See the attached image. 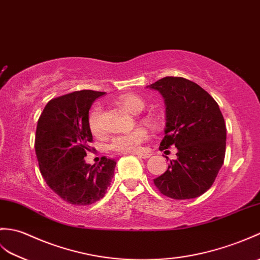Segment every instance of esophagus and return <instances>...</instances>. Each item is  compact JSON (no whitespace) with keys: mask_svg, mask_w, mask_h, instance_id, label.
Masks as SVG:
<instances>
[{"mask_svg":"<svg viewBox=\"0 0 260 260\" xmlns=\"http://www.w3.org/2000/svg\"><path fill=\"white\" fill-rule=\"evenodd\" d=\"M136 155H137L140 158H148L149 156H150L149 153H138V154H136Z\"/></svg>","mask_w":260,"mask_h":260,"instance_id":"34e87169","label":"esophagus"}]
</instances>
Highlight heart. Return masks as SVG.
Listing matches in <instances>:
<instances>
[{
	"instance_id": "1",
	"label": "heart",
	"mask_w": 260,
	"mask_h": 260,
	"mask_svg": "<svg viewBox=\"0 0 260 260\" xmlns=\"http://www.w3.org/2000/svg\"><path fill=\"white\" fill-rule=\"evenodd\" d=\"M116 103L123 107L126 112L131 114L141 113L145 107L144 100L136 94H123L116 99ZM101 106L95 105L89 112L88 115V127L92 134L99 136L102 135L103 127L101 123ZM143 123L150 127H155L157 119L153 115H146L142 118ZM148 132L144 127H137L126 134L116 135L112 138L110 143V149L114 152L122 154L138 153L142 150V145L147 141Z\"/></svg>"
}]
</instances>
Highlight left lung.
<instances>
[{
	"label": "left lung",
	"mask_w": 260,
	"mask_h": 260,
	"mask_svg": "<svg viewBox=\"0 0 260 260\" xmlns=\"http://www.w3.org/2000/svg\"><path fill=\"white\" fill-rule=\"evenodd\" d=\"M149 87L158 90L166 105L159 150L177 147V159L171 160L154 184L173 199L201 196L212 187L225 159L226 125L219 106L206 90L184 77L166 76Z\"/></svg>",
	"instance_id": "obj_1"
}]
</instances>
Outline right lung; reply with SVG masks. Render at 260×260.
<instances>
[{"mask_svg":"<svg viewBox=\"0 0 260 260\" xmlns=\"http://www.w3.org/2000/svg\"><path fill=\"white\" fill-rule=\"evenodd\" d=\"M104 92L83 89L52 99L38 120L35 153L41 174L63 201L85 206L104 197L116 161L103 156L99 165L84 157L93 142L88 111Z\"/></svg>","mask_w":260,"mask_h":260,"instance_id":"1","label":"right lung"}]
</instances>
